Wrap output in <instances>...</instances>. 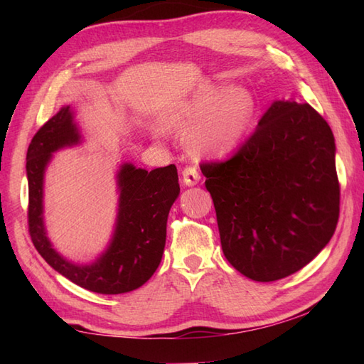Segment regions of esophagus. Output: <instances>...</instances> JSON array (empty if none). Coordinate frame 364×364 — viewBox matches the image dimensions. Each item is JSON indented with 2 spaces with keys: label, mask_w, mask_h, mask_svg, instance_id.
<instances>
[{
  "label": "esophagus",
  "mask_w": 364,
  "mask_h": 364,
  "mask_svg": "<svg viewBox=\"0 0 364 364\" xmlns=\"http://www.w3.org/2000/svg\"><path fill=\"white\" fill-rule=\"evenodd\" d=\"M200 181V172L197 167L189 166L183 170V183L186 186H196V184Z\"/></svg>",
  "instance_id": "1"
}]
</instances>
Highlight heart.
Wrapping results in <instances>:
<instances>
[{"mask_svg":"<svg viewBox=\"0 0 364 364\" xmlns=\"http://www.w3.org/2000/svg\"><path fill=\"white\" fill-rule=\"evenodd\" d=\"M255 114L257 100L249 89L208 87L181 107L175 115V125L194 129L189 144L197 153L222 156L241 144Z\"/></svg>","mask_w":364,"mask_h":364,"instance_id":"obj_1","label":"heart"}]
</instances>
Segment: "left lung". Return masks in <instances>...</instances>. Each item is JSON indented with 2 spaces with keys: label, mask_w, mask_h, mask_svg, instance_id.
I'll return each mask as SVG.
<instances>
[{
  "label": "left lung",
  "mask_w": 364,
  "mask_h": 364,
  "mask_svg": "<svg viewBox=\"0 0 364 364\" xmlns=\"http://www.w3.org/2000/svg\"><path fill=\"white\" fill-rule=\"evenodd\" d=\"M335 137L308 103L274 102L233 156L202 162L222 250L255 282L305 267L339 218Z\"/></svg>",
  "instance_id": "8db88e82"
}]
</instances>
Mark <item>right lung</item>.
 I'll return each mask as SVG.
<instances>
[{
  "label": "right lung",
  "instance_id": "1",
  "mask_svg": "<svg viewBox=\"0 0 364 364\" xmlns=\"http://www.w3.org/2000/svg\"><path fill=\"white\" fill-rule=\"evenodd\" d=\"M70 106H64L37 131L26 153L28 225L37 252L75 284L98 294L134 291L158 269L166 245L168 211L180 194L175 164L136 168L123 164L117 173L119 213L111 244L92 264L80 266L53 249L43 223V175L53 153L80 144Z\"/></svg>",
  "mask_w": 364,
  "mask_h": 364
}]
</instances>
